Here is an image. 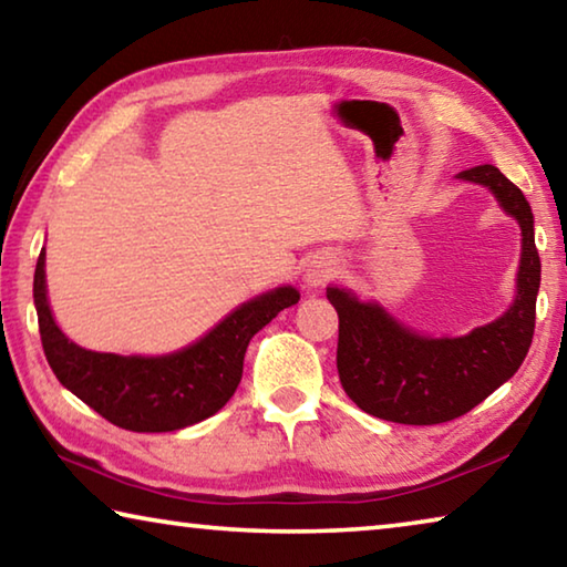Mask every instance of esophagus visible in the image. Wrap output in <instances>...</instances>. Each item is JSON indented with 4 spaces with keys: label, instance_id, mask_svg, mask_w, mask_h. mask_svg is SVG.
Masks as SVG:
<instances>
[{
    "label": "esophagus",
    "instance_id": "obj_1",
    "mask_svg": "<svg viewBox=\"0 0 567 567\" xmlns=\"http://www.w3.org/2000/svg\"><path fill=\"white\" fill-rule=\"evenodd\" d=\"M334 275H338V262H334L332 257H315V260L307 265L305 282L310 287H324Z\"/></svg>",
    "mask_w": 567,
    "mask_h": 567
}]
</instances>
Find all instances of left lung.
I'll return each mask as SVG.
<instances>
[{"instance_id": "8db88e82", "label": "left lung", "mask_w": 567, "mask_h": 567, "mask_svg": "<svg viewBox=\"0 0 567 567\" xmlns=\"http://www.w3.org/2000/svg\"><path fill=\"white\" fill-rule=\"evenodd\" d=\"M460 177L493 189L523 229L517 297L511 310L465 338L433 340L402 328L382 307L360 302L328 287L338 310V372L348 398L360 410L402 425H440L480 405L511 380L530 350L540 255L535 247L533 209L520 189L493 165H477Z\"/></svg>"}]
</instances>
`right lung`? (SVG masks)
I'll return each instance as SVG.
<instances>
[{
    "mask_svg": "<svg viewBox=\"0 0 567 567\" xmlns=\"http://www.w3.org/2000/svg\"><path fill=\"white\" fill-rule=\"evenodd\" d=\"M297 300L300 292L280 287L237 307L187 350L167 358H122L66 340L47 302L44 249L34 270L40 338L56 380L112 425L132 433H169L223 410L243 380L249 340Z\"/></svg>",
    "mask_w": 567,
    "mask_h": 567,
    "instance_id": "obj_1",
    "label": "right lung"
}]
</instances>
